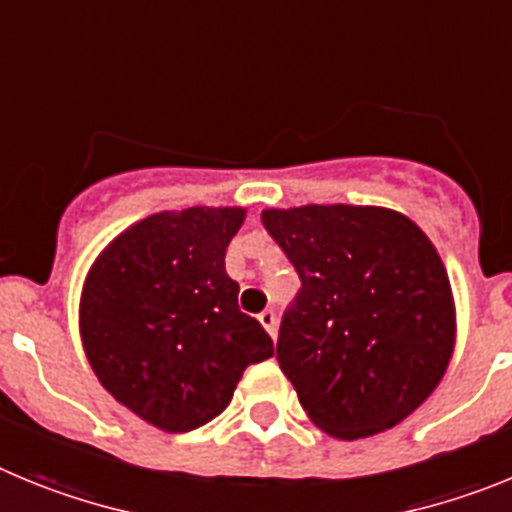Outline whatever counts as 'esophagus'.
<instances>
[{
  "instance_id": "34e87169",
  "label": "esophagus",
  "mask_w": 512,
  "mask_h": 512,
  "mask_svg": "<svg viewBox=\"0 0 512 512\" xmlns=\"http://www.w3.org/2000/svg\"><path fill=\"white\" fill-rule=\"evenodd\" d=\"M257 319H260V324L265 326L267 334H270L275 339V334H278V316H275L273 308H265V311H262L260 316H257Z\"/></svg>"
}]
</instances>
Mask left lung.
<instances>
[{"label":"left lung","mask_w":512,"mask_h":512,"mask_svg":"<svg viewBox=\"0 0 512 512\" xmlns=\"http://www.w3.org/2000/svg\"><path fill=\"white\" fill-rule=\"evenodd\" d=\"M296 267L278 362L303 411L336 439L393 428L434 393L454 347L444 262L403 214L372 206L262 211Z\"/></svg>","instance_id":"left-lung-1"}]
</instances>
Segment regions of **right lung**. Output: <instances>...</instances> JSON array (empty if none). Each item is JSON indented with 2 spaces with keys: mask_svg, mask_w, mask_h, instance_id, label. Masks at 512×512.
Wrapping results in <instances>:
<instances>
[{
  "mask_svg": "<svg viewBox=\"0 0 512 512\" xmlns=\"http://www.w3.org/2000/svg\"><path fill=\"white\" fill-rule=\"evenodd\" d=\"M242 209L163 211L117 237L91 267L81 336L96 377L153 426L183 434L219 416L239 377L273 357L239 311L224 255Z\"/></svg>",
  "mask_w": 512,
  "mask_h": 512,
  "instance_id": "1",
  "label": "right lung"
}]
</instances>
